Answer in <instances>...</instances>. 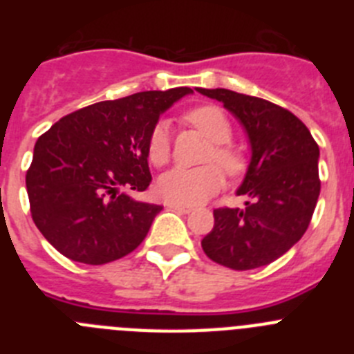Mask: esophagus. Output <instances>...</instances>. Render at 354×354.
<instances>
[{"label": "esophagus", "instance_id": "1", "mask_svg": "<svg viewBox=\"0 0 354 354\" xmlns=\"http://www.w3.org/2000/svg\"><path fill=\"white\" fill-rule=\"evenodd\" d=\"M168 207L170 209H174V211H177V212H184V214H187V212H192L193 211V207H189V205H180V204H168Z\"/></svg>", "mask_w": 354, "mask_h": 354}]
</instances>
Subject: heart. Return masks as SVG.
Here are the masks:
<instances>
[{
    "instance_id": "heart-1",
    "label": "heart",
    "mask_w": 354,
    "mask_h": 354,
    "mask_svg": "<svg viewBox=\"0 0 354 354\" xmlns=\"http://www.w3.org/2000/svg\"><path fill=\"white\" fill-rule=\"evenodd\" d=\"M184 120L204 134L212 147L205 154V161L214 159L228 174H237L243 168V159L236 149L227 145L232 136L230 122L216 106H198L184 115ZM147 156L150 162L161 167L170 158V127L165 120L158 122L149 134ZM223 186V174L216 165H204L196 168L177 167L159 177L156 192L162 200L171 204H200L214 195Z\"/></svg>"
}]
</instances>
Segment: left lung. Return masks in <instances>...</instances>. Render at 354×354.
Returning a JSON list of instances; mask_svg holds the SVG:
<instances>
[{
  "mask_svg": "<svg viewBox=\"0 0 354 354\" xmlns=\"http://www.w3.org/2000/svg\"><path fill=\"white\" fill-rule=\"evenodd\" d=\"M223 102L245 129L252 158L237 195L245 209H214V227L202 239L211 261L246 271L268 266L306 232L317 204L319 147L289 109L227 88H196Z\"/></svg>",
  "mask_w": 354,
  "mask_h": 354,
  "instance_id": "left-lung-1",
  "label": "left lung"
}]
</instances>
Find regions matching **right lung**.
Instances as JSON below:
<instances>
[{"label":"right lung","instance_id":"1","mask_svg":"<svg viewBox=\"0 0 354 354\" xmlns=\"http://www.w3.org/2000/svg\"><path fill=\"white\" fill-rule=\"evenodd\" d=\"M187 93L177 86L95 102L37 140L26 174L31 218L62 255L99 266L138 248L162 207L127 192L149 187L150 131Z\"/></svg>","mask_w":354,"mask_h":354}]
</instances>
